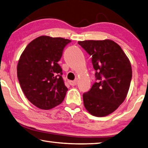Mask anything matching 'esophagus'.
<instances>
[{
  "label": "esophagus",
  "instance_id": "obj_1",
  "mask_svg": "<svg viewBox=\"0 0 148 148\" xmlns=\"http://www.w3.org/2000/svg\"><path fill=\"white\" fill-rule=\"evenodd\" d=\"M77 83V80H75V81H69V84L71 85V86H75Z\"/></svg>",
  "mask_w": 148,
  "mask_h": 148
}]
</instances>
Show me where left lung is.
Wrapping results in <instances>:
<instances>
[{
  "mask_svg": "<svg viewBox=\"0 0 148 148\" xmlns=\"http://www.w3.org/2000/svg\"><path fill=\"white\" fill-rule=\"evenodd\" d=\"M92 56L97 82L83 94L84 106L90 114L104 117L125 99L132 79V67L121 47L110 40L79 41Z\"/></svg>",
  "mask_w": 148,
  "mask_h": 148,
  "instance_id": "1",
  "label": "left lung"
}]
</instances>
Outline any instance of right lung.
I'll use <instances>...</instances> for the list:
<instances>
[{"label":"right lung","instance_id":"obj_1","mask_svg":"<svg viewBox=\"0 0 148 148\" xmlns=\"http://www.w3.org/2000/svg\"><path fill=\"white\" fill-rule=\"evenodd\" d=\"M71 40L41 36L26 47L17 66L21 88L29 101L42 110H49L63 101L67 88L58 62Z\"/></svg>","mask_w":148,"mask_h":148}]
</instances>
